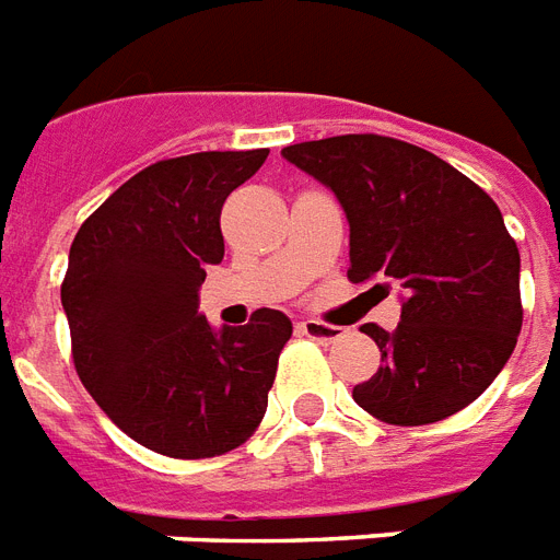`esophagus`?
Wrapping results in <instances>:
<instances>
[{
  "mask_svg": "<svg viewBox=\"0 0 560 560\" xmlns=\"http://www.w3.org/2000/svg\"><path fill=\"white\" fill-rule=\"evenodd\" d=\"M298 334L310 336L315 342H334L342 336V327L336 325H325V322H313V318H306V322H298Z\"/></svg>",
  "mask_w": 560,
  "mask_h": 560,
  "instance_id": "obj_1",
  "label": "esophagus"
}]
</instances>
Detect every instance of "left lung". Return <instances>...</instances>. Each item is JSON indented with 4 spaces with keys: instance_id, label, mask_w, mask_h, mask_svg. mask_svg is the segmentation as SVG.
<instances>
[{
    "instance_id": "left-lung-1",
    "label": "left lung",
    "mask_w": 560,
    "mask_h": 560,
    "mask_svg": "<svg viewBox=\"0 0 560 560\" xmlns=\"http://www.w3.org/2000/svg\"><path fill=\"white\" fill-rule=\"evenodd\" d=\"M283 159L342 206L348 277L381 298L401 292L395 330L363 325L381 369L354 386L357 405L389 424H431L472 405L523 327L520 250L493 197L440 155L384 136L304 141Z\"/></svg>"
}]
</instances>
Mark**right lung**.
I'll return each instance as SVG.
<instances>
[{"label":"right lung","instance_id":"right-lung-1","mask_svg":"<svg viewBox=\"0 0 560 560\" xmlns=\"http://www.w3.org/2000/svg\"><path fill=\"white\" fill-rule=\"evenodd\" d=\"M268 150L165 159L117 188L79 226L61 285L75 372L112 422L159 455H224L262 422L277 357L292 336L280 310L212 327L206 268L224 259L221 206Z\"/></svg>","mask_w":560,"mask_h":560}]
</instances>
